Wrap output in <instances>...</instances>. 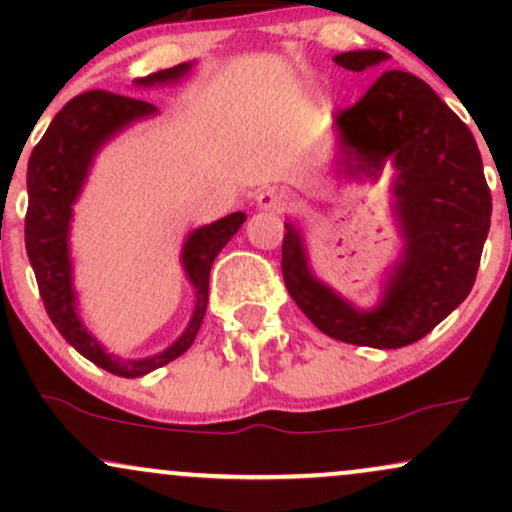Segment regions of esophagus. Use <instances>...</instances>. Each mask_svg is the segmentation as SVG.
Listing matches in <instances>:
<instances>
[{"instance_id": "obj_1", "label": "esophagus", "mask_w": 512, "mask_h": 512, "mask_svg": "<svg viewBox=\"0 0 512 512\" xmlns=\"http://www.w3.org/2000/svg\"><path fill=\"white\" fill-rule=\"evenodd\" d=\"M257 207L264 211H286L291 207V192L284 187H264L257 195Z\"/></svg>"}]
</instances>
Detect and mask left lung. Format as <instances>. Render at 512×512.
<instances>
[{
    "label": "left lung",
    "mask_w": 512,
    "mask_h": 512,
    "mask_svg": "<svg viewBox=\"0 0 512 512\" xmlns=\"http://www.w3.org/2000/svg\"><path fill=\"white\" fill-rule=\"evenodd\" d=\"M387 52L354 50L334 57L363 72ZM346 175L378 178L392 161V187L404 250L373 310H358L310 272L301 231L284 223L281 272L298 308L339 342L399 349L419 342L472 291L491 226V192L472 132L409 72L380 74L366 96L334 117Z\"/></svg>",
    "instance_id": "left-lung-1"
}]
</instances>
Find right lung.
Returning a JSON list of instances; mask_svg holds the SVG:
<instances>
[{"label": "right lung", "mask_w": 512, "mask_h": 512, "mask_svg": "<svg viewBox=\"0 0 512 512\" xmlns=\"http://www.w3.org/2000/svg\"><path fill=\"white\" fill-rule=\"evenodd\" d=\"M192 69V62L137 79V86L175 84ZM156 105L139 98L117 96L110 91H86L69 101L38 146L28 158V211H26V252L38 281L40 298L48 310L52 325L69 344L96 363L98 368L120 378H142L151 370L166 366L185 354L195 342L209 303V272L216 255L223 250L240 226L245 214L236 211L223 219L197 228L182 245V267L187 279L195 286L197 305L187 330L161 354L149 358H117L98 344V339L86 330L76 313V291L72 284V260H69V223L72 207L81 195L88 170L101 146L117 132L156 115Z\"/></svg>", "instance_id": "obj_1"}]
</instances>
